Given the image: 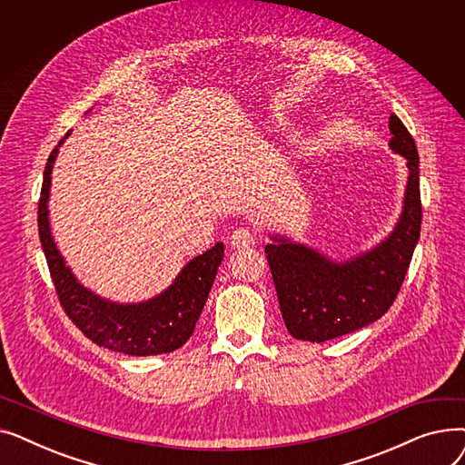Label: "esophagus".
<instances>
[{"label":"esophagus","instance_id":"esophagus-1","mask_svg":"<svg viewBox=\"0 0 465 465\" xmlns=\"http://www.w3.org/2000/svg\"><path fill=\"white\" fill-rule=\"evenodd\" d=\"M230 245L233 249H245V247H252L254 245V235L251 230L239 228L230 235Z\"/></svg>","mask_w":465,"mask_h":465}]
</instances>
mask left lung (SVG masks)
Instances as JSON below:
<instances>
[{"label": "left lung", "instance_id": "left-lung-1", "mask_svg": "<svg viewBox=\"0 0 465 465\" xmlns=\"http://www.w3.org/2000/svg\"><path fill=\"white\" fill-rule=\"evenodd\" d=\"M388 146L407 160L409 177L394 230L375 247L333 260L303 242L273 233L265 245L284 324L292 337L322 341L370 326L394 303L420 237V169L414 139L390 116Z\"/></svg>", "mask_w": 465, "mask_h": 465}]
</instances>
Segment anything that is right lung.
<instances>
[{"instance_id":"add662e5","label":"right lung","mask_w":465,"mask_h":465,"mask_svg":"<svg viewBox=\"0 0 465 465\" xmlns=\"http://www.w3.org/2000/svg\"><path fill=\"white\" fill-rule=\"evenodd\" d=\"M71 130L48 156L43 175L41 200L37 211L39 239L51 270L56 294L64 311L90 341L104 349L128 356H154L181 349L193 333L195 322L205 307L218 265L224 258V245L214 247L200 256H193L160 294L137 302L118 303L95 294L86 288L58 251L51 220H48V200H51L53 167L60 146Z\"/></svg>"}]
</instances>
